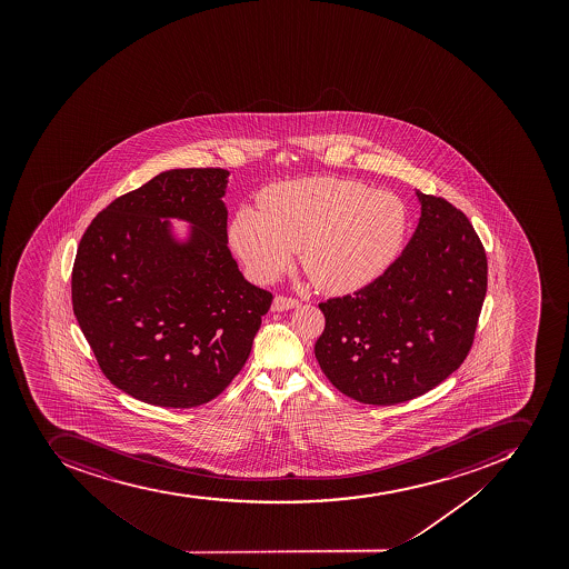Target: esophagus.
I'll list each match as a JSON object with an SVG mask.
<instances>
[{
	"mask_svg": "<svg viewBox=\"0 0 569 569\" xmlns=\"http://www.w3.org/2000/svg\"><path fill=\"white\" fill-rule=\"evenodd\" d=\"M298 300L297 298H287V297H274V300H272V311L280 312V311H289V309H295V307H298Z\"/></svg>",
	"mask_w": 569,
	"mask_h": 569,
	"instance_id": "esophagus-1",
	"label": "esophagus"
}]
</instances>
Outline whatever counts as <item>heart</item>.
<instances>
[{
    "instance_id": "b5f03b06",
    "label": "heart",
    "mask_w": 569,
    "mask_h": 569,
    "mask_svg": "<svg viewBox=\"0 0 569 569\" xmlns=\"http://www.w3.org/2000/svg\"><path fill=\"white\" fill-rule=\"evenodd\" d=\"M260 207H240L229 223L234 251L260 282L289 271L300 249V262L320 291L349 295L382 277L408 240L402 198L360 181H282L267 187Z\"/></svg>"
}]
</instances>
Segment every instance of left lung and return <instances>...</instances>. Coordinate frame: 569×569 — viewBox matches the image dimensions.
<instances>
[{"mask_svg": "<svg viewBox=\"0 0 569 569\" xmlns=\"http://www.w3.org/2000/svg\"><path fill=\"white\" fill-rule=\"evenodd\" d=\"M417 198V229L388 271L320 303L326 329L315 357L329 382L358 402L392 406L431 391L473 343L488 291L482 242L448 200Z\"/></svg>", "mask_w": 569, "mask_h": 569, "instance_id": "1", "label": "left lung"}]
</instances>
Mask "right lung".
Returning <instances> with one entry per match:
<instances>
[{
  "label": "right lung",
  "instance_id": "1",
  "mask_svg": "<svg viewBox=\"0 0 569 569\" xmlns=\"http://www.w3.org/2000/svg\"><path fill=\"white\" fill-rule=\"evenodd\" d=\"M226 169H171L87 227L72 309L101 371L160 408H197L243 368L272 295L227 247ZM171 219L186 220L187 237Z\"/></svg>",
  "mask_w": 569,
  "mask_h": 569
}]
</instances>
